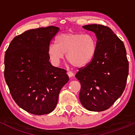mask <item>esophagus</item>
I'll return each instance as SVG.
<instances>
[{
  "instance_id": "obj_1",
  "label": "esophagus",
  "mask_w": 135,
  "mask_h": 135,
  "mask_svg": "<svg viewBox=\"0 0 135 135\" xmlns=\"http://www.w3.org/2000/svg\"><path fill=\"white\" fill-rule=\"evenodd\" d=\"M67 74H68V76H69V77H73V76H74V73H73V72H71V71H68L67 72Z\"/></svg>"
}]
</instances>
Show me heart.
<instances>
[{
    "label": "heart",
    "mask_w": 135,
    "mask_h": 135,
    "mask_svg": "<svg viewBox=\"0 0 135 135\" xmlns=\"http://www.w3.org/2000/svg\"><path fill=\"white\" fill-rule=\"evenodd\" d=\"M55 43L47 49L49 57L55 65H59L66 54L67 61L75 67H83L89 63L96 55L97 38L91 34L68 32L60 34Z\"/></svg>",
    "instance_id": "heart-1"
}]
</instances>
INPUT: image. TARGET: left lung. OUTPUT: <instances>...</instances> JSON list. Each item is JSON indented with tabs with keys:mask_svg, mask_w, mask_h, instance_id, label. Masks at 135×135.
Here are the masks:
<instances>
[{
	"mask_svg": "<svg viewBox=\"0 0 135 135\" xmlns=\"http://www.w3.org/2000/svg\"><path fill=\"white\" fill-rule=\"evenodd\" d=\"M83 28L95 34L96 55L76 78L81 84L80 103L89 111H104L123 93L129 74V62L123 42L111 28L101 25H87Z\"/></svg>",
	"mask_w": 135,
	"mask_h": 135,
	"instance_id": "left-lung-1",
	"label": "left lung"
}]
</instances>
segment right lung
<instances>
[{"mask_svg":"<svg viewBox=\"0 0 135 135\" xmlns=\"http://www.w3.org/2000/svg\"><path fill=\"white\" fill-rule=\"evenodd\" d=\"M60 30L50 26L26 31L9 44L4 56V78L16 104L27 112L44 115L56 107L69 78L50 62L48 46Z\"/></svg>","mask_w":135,"mask_h":135,"instance_id":"right-lung-1","label":"right lung"}]
</instances>
